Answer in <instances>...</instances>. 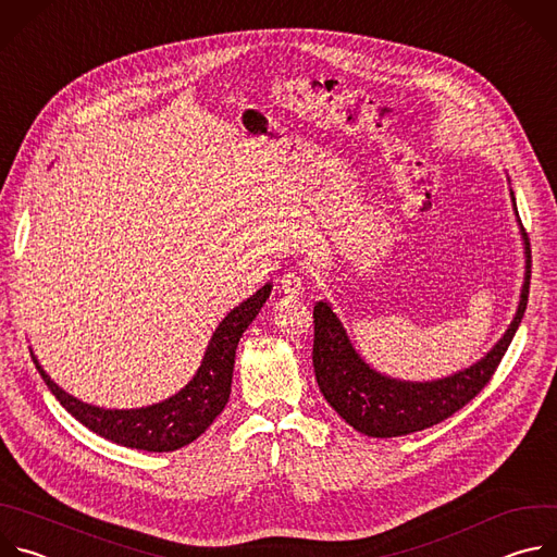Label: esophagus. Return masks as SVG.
Returning a JSON list of instances; mask_svg holds the SVG:
<instances>
[{"label":"esophagus","instance_id":"34e87169","mask_svg":"<svg viewBox=\"0 0 557 557\" xmlns=\"http://www.w3.org/2000/svg\"><path fill=\"white\" fill-rule=\"evenodd\" d=\"M280 288L284 295H290V297H297L304 293V277L299 273H284L280 277Z\"/></svg>","mask_w":557,"mask_h":557}]
</instances>
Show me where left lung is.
Instances as JSON below:
<instances>
[{
    "mask_svg": "<svg viewBox=\"0 0 557 557\" xmlns=\"http://www.w3.org/2000/svg\"><path fill=\"white\" fill-rule=\"evenodd\" d=\"M516 207V198L511 191ZM524 231V228H522ZM524 235V233H522ZM527 251V275L518 304V312L505 337L487 352L485 359L473 363L454 376L410 383L396 381L372 370L348 342L337 314L326 301H317L314 317V342H312V366L314 379L320 383L324 399L335 408V412L352 425L357 432L374 438L406 436L412 432L428 430L460 408H465L475 394L492 381L496 368L500 366L529 301V280H531V251L524 235Z\"/></svg>",
    "mask_w": 557,
    "mask_h": 557,
    "instance_id": "left-lung-1",
    "label": "left lung"
}]
</instances>
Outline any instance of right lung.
<instances>
[{
    "label": "right lung",
    "instance_id": "1",
    "mask_svg": "<svg viewBox=\"0 0 557 557\" xmlns=\"http://www.w3.org/2000/svg\"><path fill=\"white\" fill-rule=\"evenodd\" d=\"M271 295V284L262 286L253 297L235 306L215 329L202 366L196 376L172 399L140 410H103L88 406L63 392L41 370L33 357L57 401L95 434L134 449L145 451H174L196 441L224 410L231 394V376L235 363V348L243 333L256 320V314ZM33 355V352H30Z\"/></svg>",
    "mask_w": 557,
    "mask_h": 557
}]
</instances>
